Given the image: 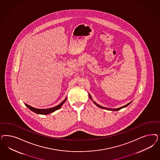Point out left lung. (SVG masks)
<instances>
[{
	"label": "left lung",
	"instance_id": "8db88e82",
	"mask_svg": "<svg viewBox=\"0 0 160 160\" xmlns=\"http://www.w3.org/2000/svg\"><path fill=\"white\" fill-rule=\"evenodd\" d=\"M89 97H90V98L91 99H92V98L91 97V95H89ZM94 102V103L96 105H97L98 106V107H99V108H103V109H109V110H111V111H118V110H120L121 109L123 108H125V107H127L128 105H129V104L130 103H131V102H129V103H128V104H127V105H124V106H123V107H120V108H116V109H109V108H104V107H101V106H100V105H99L98 104H97V103H95V102Z\"/></svg>",
	"mask_w": 160,
	"mask_h": 160
}]
</instances>
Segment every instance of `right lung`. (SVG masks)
I'll list each match as a JSON object with an SVG mask.
<instances>
[{
    "mask_svg": "<svg viewBox=\"0 0 160 160\" xmlns=\"http://www.w3.org/2000/svg\"><path fill=\"white\" fill-rule=\"evenodd\" d=\"M66 99H67V98H65V99L63 101H62V102L60 103L59 105H57V106L55 107L51 108L49 109L35 108H33V107H32L31 106H29V105H28V104H26V103H25V105H26V107H27L29 109H31L32 111L34 112L35 113H38V114H42V115H47V114L52 113V112L55 111L56 110H58V109H59L60 108L62 107L63 103H64V102L66 101Z\"/></svg>",
    "mask_w": 160,
    "mask_h": 160,
    "instance_id": "obj_1",
    "label": "right lung"
}]
</instances>
